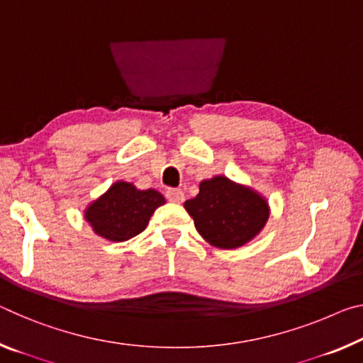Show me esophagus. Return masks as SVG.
<instances>
[{"label":"esophagus","instance_id":"1","mask_svg":"<svg viewBox=\"0 0 363 363\" xmlns=\"http://www.w3.org/2000/svg\"><path fill=\"white\" fill-rule=\"evenodd\" d=\"M166 199L172 203H181L184 202V192L181 189H168V191H166Z\"/></svg>","mask_w":363,"mask_h":363}]
</instances>
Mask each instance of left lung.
I'll return each mask as SVG.
<instances>
[{
  "mask_svg": "<svg viewBox=\"0 0 363 363\" xmlns=\"http://www.w3.org/2000/svg\"><path fill=\"white\" fill-rule=\"evenodd\" d=\"M199 234L220 249H238L262 231L269 216L267 200L224 176L200 182L197 197L186 200Z\"/></svg>",
  "mask_w": 363,
  "mask_h": 363,
  "instance_id": "1",
  "label": "left lung"
}]
</instances>
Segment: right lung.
Wrapping results in <instances>:
<instances>
[{
    "mask_svg": "<svg viewBox=\"0 0 363 363\" xmlns=\"http://www.w3.org/2000/svg\"><path fill=\"white\" fill-rule=\"evenodd\" d=\"M164 203L155 189L139 191L130 182H114L85 210V220L94 231L113 242H123L147 228L153 211Z\"/></svg>",
    "mask_w": 363,
    "mask_h": 363,
    "instance_id": "right-lung-1",
    "label": "right lung"
}]
</instances>
